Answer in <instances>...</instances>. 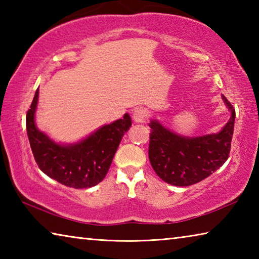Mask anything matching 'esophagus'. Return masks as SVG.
I'll return each mask as SVG.
<instances>
[{"instance_id": "34e87169", "label": "esophagus", "mask_w": 259, "mask_h": 259, "mask_svg": "<svg viewBox=\"0 0 259 259\" xmlns=\"http://www.w3.org/2000/svg\"><path fill=\"white\" fill-rule=\"evenodd\" d=\"M147 115H148L147 109L144 108V107L135 108L134 112H133L134 121L137 122V123H144V122H145L146 119H147Z\"/></svg>"}]
</instances>
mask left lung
I'll return each instance as SVG.
<instances>
[{
  "mask_svg": "<svg viewBox=\"0 0 259 259\" xmlns=\"http://www.w3.org/2000/svg\"><path fill=\"white\" fill-rule=\"evenodd\" d=\"M222 99L231 116L217 134L184 137L166 129L157 120H151L148 157L162 181L175 186H190L209 177L229 159L235 109L224 95Z\"/></svg>",
  "mask_w": 259,
  "mask_h": 259,
  "instance_id": "8db88e82",
  "label": "left lung"
}]
</instances>
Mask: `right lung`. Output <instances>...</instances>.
<instances>
[{
  "label": "right lung",
  "instance_id": "add662e5",
  "mask_svg": "<svg viewBox=\"0 0 259 259\" xmlns=\"http://www.w3.org/2000/svg\"><path fill=\"white\" fill-rule=\"evenodd\" d=\"M37 102L38 89L26 115L30 148L38 168L65 186L88 188L97 185L106 176L122 137L131 126L129 114L100 126L80 142L59 144L35 124Z\"/></svg>",
  "mask_w": 259,
  "mask_h": 259
}]
</instances>
